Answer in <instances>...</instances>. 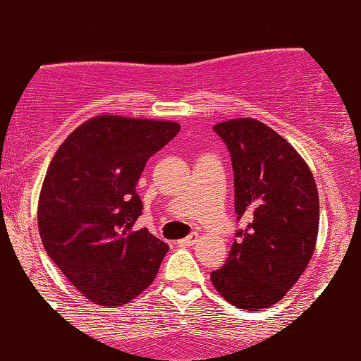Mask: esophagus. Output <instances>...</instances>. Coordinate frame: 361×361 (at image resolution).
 Masks as SVG:
<instances>
[{
    "mask_svg": "<svg viewBox=\"0 0 361 361\" xmlns=\"http://www.w3.org/2000/svg\"><path fill=\"white\" fill-rule=\"evenodd\" d=\"M197 239H198V234H190L188 238L180 239L178 244H180V246H193V244L197 243Z\"/></svg>",
    "mask_w": 361,
    "mask_h": 361,
    "instance_id": "34e87169",
    "label": "esophagus"
}]
</instances>
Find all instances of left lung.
Here are the masks:
<instances>
[{
	"label": "left lung",
	"instance_id": "8db88e82",
	"mask_svg": "<svg viewBox=\"0 0 361 361\" xmlns=\"http://www.w3.org/2000/svg\"><path fill=\"white\" fill-rule=\"evenodd\" d=\"M231 152L234 209L246 219L229 258L210 275L215 290L244 310L283 299L316 250L319 195L312 171L287 139L256 118L214 126Z\"/></svg>",
	"mask_w": 361,
	"mask_h": 361
}]
</instances>
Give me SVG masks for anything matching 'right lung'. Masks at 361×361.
<instances>
[{"instance_id": "add662e5", "label": "right lung", "mask_w": 361, "mask_h": 361, "mask_svg": "<svg viewBox=\"0 0 361 361\" xmlns=\"http://www.w3.org/2000/svg\"><path fill=\"white\" fill-rule=\"evenodd\" d=\"M169 120L98 115L74 128L54 154L37 209L49 258L86 299L118 307L140 295L168 244L135 231V186L147 159L180 132Z\"/></svg>"}]
</instances>
